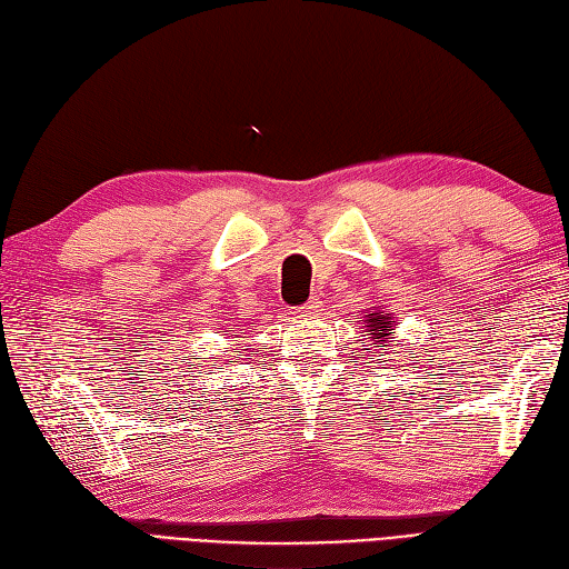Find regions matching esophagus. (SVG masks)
Returning a JSON list of instances; mask_svg holds the SVG:
<instances>
[{
	"label": "esophagus",
	"instance_id": "1",
	"mask_svg": "<svg viewBox=\"0 0 569 569\" xmlns=\"http://www.w3.org/2000/svg\"><path fill=\"white\" fill-rule=\"evenodd\" d=\"M319 311H321L319 301H309V305H305V307H297L292 315H295V319H309V317H317Z\"/></svg>",
	"mask_w": 569,
	"mask_h": 569
}]
</instances>
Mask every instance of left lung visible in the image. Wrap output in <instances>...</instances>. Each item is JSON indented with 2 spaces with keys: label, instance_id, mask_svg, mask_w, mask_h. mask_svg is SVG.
<instances>
[{
  "label": "left lung",
  "instance_id": "8db88e82",
  "mask_svg": "<svg viewBox=\"0 0 569 569\" xmlns=\"http://www.w3.org/2000/svg\"><path fill=\"white\" fill-rule=\"evenodd\" d=\"M366 323V339L370 341V349H361L363 356H368L373 349H378L380 353H388L390 351V339H396V329H398V321L392 319L390 311H382V309H376V311H366L363 319ZM358 358H361V353L356 356V363Z\"/></svg>",
  "mask_w": 569,
  "mask_h": 569
}]
</instances>
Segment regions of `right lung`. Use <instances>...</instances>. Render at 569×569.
Returning <instances> with one entry per match:
<instances>
[{
	"label": "right lung",
	"instance_id": "add662e5",
	"mask_svg": "<svg viewBox=\"0 0 569 569\" xmlns=\"http://www.w3.org/2000/svg\"><path fill=\"white\" fill-rule=\"evenodd\" d=\"M236 339H238V336H236Z\"/></svg>",
	"mask_w": 569,
	"mask_h": 569
}]
</instances>
